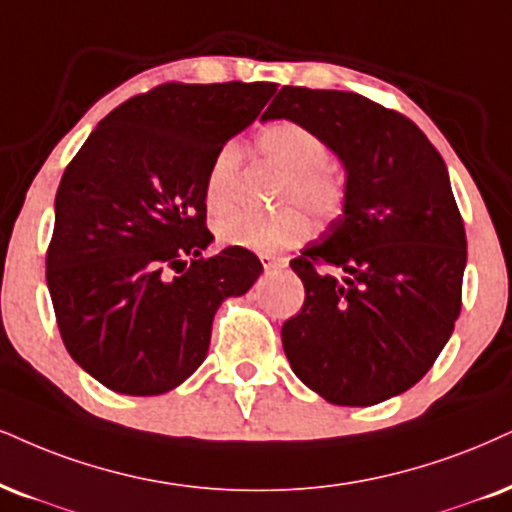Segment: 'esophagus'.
Masks as SVG:
<instances>
[{
    "mask_svg": "<svg viewBox=\"0 0 512 512\" xmlns=\"http://www.w3.org/2000/svg\"><path fill=\"white\" fill-rule=\"evenodd\" d=\"M261 263H263V268H266V270L285 268V261H282V258H275V256H270V254H261Z\"/></svg>",
    "mask_w": 512,
    "mask_h": 512,
    "instance_id": "esophagus-1",
    "label": "esophagus"
}]
</instances>
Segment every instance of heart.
<instances>
[{
	"mask_svg": "<svg viewBox=\"0 0 512 512\" xmlns=\"http://www.w3.org/2000/svg\"><path fill=\"white\" fill-rule=\"evenodd\" d=\"M256 147L270 163L287 173L282 204H301L318 218L337 216L344 204V180L327 163L330 149L323 137L301 123L280 121L261 130ZM242 156V144L235 140L225 142L213 154L204 182V201L211 213H223L232 206V187ZM216 232L223 244L273 254L306 242L313 227L306 213L292 208L273 218H258L242 211L227 213L218 220Z\"/></svg>",
	"mask_w": 512,
	"mask_h": 512,
	"instance_id": "1",
	"label": "heart"
}]
</instances>
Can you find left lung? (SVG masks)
<instances>
[{
    "mask_svg": "<svg viewBox=\"0 0 512 512\" xmlns=\"http://www.w3.org/2000/svg\"><path fill=\"white\" fill-rule=\"evenodd\" d=\"M261 118L311 128L346 178L342 213L289 263L306 289L282 325L294 375L334 406L403 394L460 313L468 242L444 159L413 121L353 92L282 87Z\"/></svg>",
    "mask_w": 512,
    "mask_h": 512,
    "instance_id": "8db88e82",
    "label": "left lung"
}]
</instances>
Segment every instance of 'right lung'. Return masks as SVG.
<instances>
[{
	"mask_svg": "<svg viewBox=\"0 0 512 512\" xmlns=\"http://www.w3.org/2000/svg\"><path fill=\"white\" fill-rule=\"evenodd\" d=\"M275 82H168L113 109L63 173L47 287L63 344L118 394L156 396L204 363L213 315L263 273L242 246L204 258L213 154Z\"/></svg>",
	"mask_w": 512,
	"mask_h": 512,
	"instance_id": "right-lung-1",
	"label": "right lung"
}]
</instances>
